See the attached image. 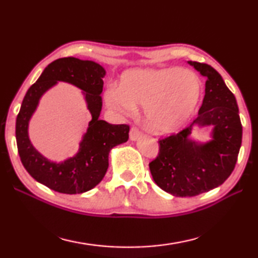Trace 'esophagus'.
<instances>
[{
    "label": "esophagus",
    "mask_w": 258,
    "mask_h": 258,
    "mask_svg": "<svg viewBox=\"0 0 258 258\" xmlns=\"http://www.w3.org/2000/svg\"><path fill=\"white\" fill-rule=\"evenodd\" d=\"M141 137V132L137 127H132L130 131V139L131 141H138L139 138Z\"/></svg>",
    "instance_id": "34e87169"
}]
</instances>
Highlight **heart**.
<instances>
[{"label":"heart","mask_w":258,"mask_h":258,"mask_svg":"<svg viewBox=\"0 0 258 258\" xmlns=\"http://www.w3.org/2000/svg\"><path fill=\"white\" fill-rule=\"evenodd\" d=\"M202 98L198 76L181 68H134L121 74L118 89L110 87L104 102L111 110L131 115L143 107L146 127L156 134H172L194 116Z\"/></svg>","instance_id":"b5f03b06"}]
</instances>
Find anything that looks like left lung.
<instances>
[{
    "label": "left lung",
    "instance_id": "8db88e82",
    "mask_svg": "<svg viewBox=\"0 0 258 258\" xmlns=\"http://www.w3.org/2000/svg\"><path fill=\"white\" fill-rule=\"evenodd\" d=\"M187 63L206 78L198 117L181 132L159 140V154L149 164L156 184L175 197H194L223 184L233 172L242 140L237 100L223 78L207 63ZM195 125H212V139H192Z\"/></svg>",
    "mask_w": 258,
    "mask_h": 258
}]
</instances>
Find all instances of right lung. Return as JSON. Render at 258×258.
Returning a JSON list of instances; mask_svg holds the SVG:
<instances>
[{
    "label": "right lung",
    "instance_id": "right-lung-1",
    "mask_svg": "<svg viewBox=\"0 0 258 258\" xmlns=\"http://www.w3.org/2000/svg\"><path fill=\"white\" fill-rule=\"evenodd\" d=\"M104 76V68L94 61L74 56L60 58L43 71L25 95L16 120L18 152L30 176L51 190L76 195L93 189L102 181L107 172L109 152L113 147L128 140V125H112L99 118L102 108ZM58 81L69 82L82 89L93 116L78 154L60 163L45 159L35 150L28 135L29 120L40 98Z\"/></svg>",
    "mask_w": 258,
    "mask_h": 258
}]
</instances>
